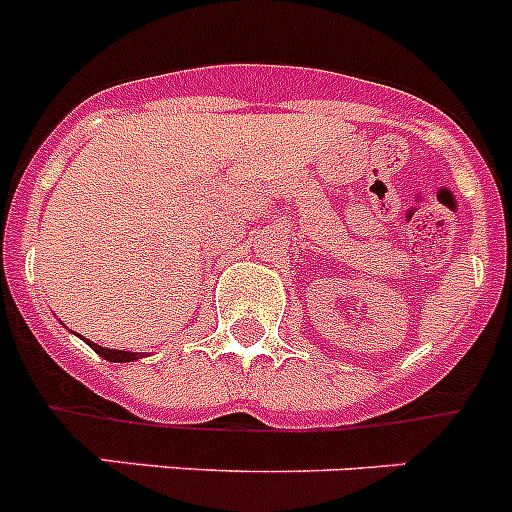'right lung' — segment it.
Returning a JSON list of instances; mask_svg holds the SVG:
<instances>
[{"label":"right lung","mask_w":512,"mask_h":512,"mask_svg":"<svg viewBox=\"0 0 512 512\" xmlns=\"http://www.w3.org/2000/svg\"><path fill=\"white\" fill-rule=\"evenodd\" d=\"M89 346H92L94 351H97V354L102 356V359H107V361H120V364H125V361L138 359V354H133V351H112V348H102V346H97V343H92V341H89Z\"/></svg>","instance_id":"right-lung-1"}]
</instances>
